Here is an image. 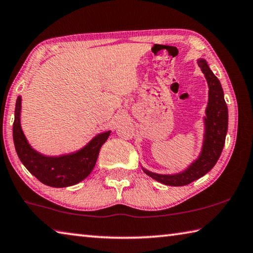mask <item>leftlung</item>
<instances>
[{"label": "left lung", "mask_w": 253, "mask_h": 253, "mask_svg": "<svg viewBox=\"0 0 253 253\" xmlns=\"http://www.w3.org/2000/svg\"><path fill=\"white\" fill-rule=\"evenodd\" d=\"M198 65L208 83V105L206 108L203 148L198 158L182 171L171 174L156 173L142 167V170L155 180L167 186H186L209 172L217 164L223 149L228 131V107L224 102L221 84L210 70L206 59L199 58Z\"/></svg>", "instance_id": "8db88e82"}]
</instances>
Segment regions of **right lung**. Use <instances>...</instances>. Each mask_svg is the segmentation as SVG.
<instances>
[{"mask_svg": "<svg viewBox=\"0 0 253 253\" xmlns=\"http://www.w3.org/2000/svg\"><path fill=\"white\" fill-rule=\"evenodd\" d=\"M22 97L15 104L13 140L22 164L44 185L64 188L76 185L88 176L98 158L100 147L111 135V130L99 132L89 142L74 153L59 156H47L39 153L27 141L21 126Z\"/></svg>", "mask_w": 253, "mask_h": 253, "instance_id": "right-lung-1", "label": "right lung"}]
</instances>
